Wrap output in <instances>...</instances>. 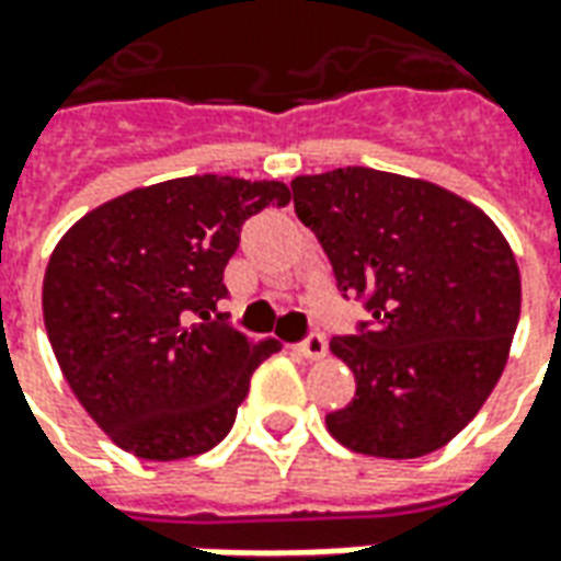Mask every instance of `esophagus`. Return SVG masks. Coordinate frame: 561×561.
I'll return each instance as SVG.
<instances>
[{
  "mask_svg": "<svg viewBox=\"0 0 561 561\" xmlns=\"http://www.w3.org/2000/svg\"><path fill=\"white\" fill-rule=\"evenodd\" d=\"M294 354H300L306 360H321V357L328 354V342H324V336L312 333V336H306L300 345H294Z\"/></svg>",
  "mask_w": 561,
  "mask_h": 561,
  "instance_id": "obj_1",
  "label": "esophagus"
}]
</instances>
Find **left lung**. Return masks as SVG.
Segmentation results:
<instances>
[{
  "mask_svg": "<svg viewBox=\"0 0 561 561\" xmlns=\"http://www.w3.org/2000/svg\"><path fill=\"white\" fill-rule=\"evenodd\" d=\"M340 291L369 321L336 336L354 400L328 414L340 445L414 459L445 447L493 393L519 321V267L481 207L442 185L336 168L291 180Z\"/></svg>",
  "mask_w": 561,
  "mask_h": 561,
  "instance_id": "left-lung-1",
  "label": "left lung"
}]
</instances>
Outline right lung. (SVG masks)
I'll list each match as a JSON object with an SVG mask.
<instances>
[{
	"label": "right lung",
	"instance_id": "right-lung-1",
	"mask_svg": "<svg viewBox=\"0 0 561 561\" xmlns=\"http://www.w3.org/2000/svg\"><path fill=\"white\" fill-rule=\"evenodd\" d=\"M288 185L180 176L75 221L44 273V328L80 405L140 459H185L231 433L249 378L276 340L252 342L216 304L249 216Z\"/></svg>",
	"mask_w": 561,
	"mask_h": 561
}]
</instances>
